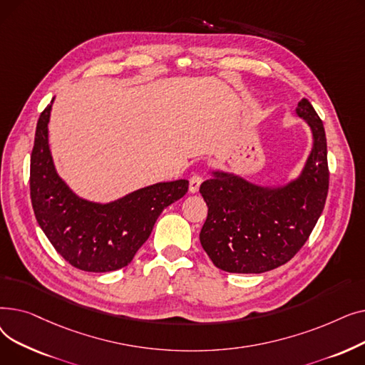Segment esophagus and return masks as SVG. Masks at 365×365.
Listing matches in <instances>:
<instances>
[{
  "label": "esophagus",
  "instance_id": "esophagus-1",
  "mask_svg": "<svg viewBox=\"0 0 365 365\" xmlns=\"http://www.w3.org/2000/svg\"><path fill=\"white\" fill-rule=\"evenodd\" d=\"M201 183H202V178H201L200 175L190 176V179H189V192H190V194L198 192V189H200Z\"/></svg>",
  "mask_w": 365,
  "mask_h": 365
}]
</instances>
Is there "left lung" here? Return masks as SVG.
Masks as SVG:
<instances>
[{
	"mask_svg": "<svg viewBox=\"0 0 365 365\" xmlns=\"http://www.w3.org/2000/svg\"><path fill=\"white\" fill-rule=\"evenodd\" d=\"M296 113L314 138L297 179L266 187L213 171L200 187L208 207L200 241L222 271L262 274L287 263L308 241L322 213L330 176L324 125L308 99L299 102Z\"/></svg>",
	"mask_w": 365,
	"mask_h": 365,
	"instance_id": "8db88e82",
	"label": "left lung"
}]
</instances>
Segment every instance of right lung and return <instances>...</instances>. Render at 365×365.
Wrapping results in <instances>:
<instances>
[{"label":"right lung","mask_w":365,"mask_h":365,"mask_svg":"<svg viewBox=\"0 0 365 365\" xmlns=\"http://www.w3.org/2000/svg\"><path fill=\"white\" fill-rule=\"evenodd\" d=\"M53 101L36 123L31 153L29 185L36 222L56 252L76 269H121L149 238L163 210L187 192L189 182L155 183L108 204L75 195L57 175L48 146Z\"/></svg>","instance_id":"add662e5"}]
</instances>
